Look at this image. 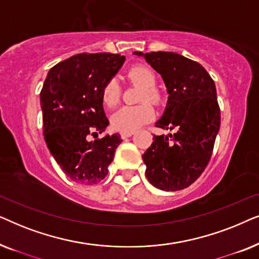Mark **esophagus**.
Instances as JSON below:
<instances>
[{"label": "esophagus", "instance_id": "1", "mask_svg": "<svg viewBox=\"0 0 259 259\" xmlns=\"http://www.w3.org/2000/svg\"><path fill=\"white\" fill-rule=\"evenodd\" d=\"M134 134V132H121L120 133V137H121V139H127V138L132 137Z\"/></svg>", "mask_w": 259, "mask_h": 259}]
</instances>
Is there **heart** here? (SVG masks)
I'll list each match as a JSON object with an SVG mask.
<instances>
[{
    "label": "heart",
    "mask_w": 259,
    "mask_h": 259,
    "mask_svg": "<svg viewBox=\"0 0 259 259\" xmlns=\"http://www.w3.org/2000/svg\"><path fill=\"white\" fill-rule=\"evenodd\" d=\"M126 79L130 83L141 88L138 97V106H127L119 109L111 118V125L118 132H134L141 126L152 121L155 113L152 105L159 106L164 100L161 92L155 87L157 75L151 67L134 65L128 69ZM121 100V87L115 79L106 81L101 90V101L107 109H113Z\"/></svg>",
    "instance_id": "1"
}]
</instances>
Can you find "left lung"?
Listing matches in <instances>:
<instances>
[{
    "label": "left lung",
    "instance_id": "8db88e82",
    "mask_svg": "<svg viewBox=\"0 0 259 259\" xmlns=\"http://www.w3.org/2000/svg\"><path fill=\"white\" fill-rule=\"evenodd\" d=\"M161 74L169 93L162 118L155 126L177 133L154 136L143 155L146 177L164 191H179L199 178L210 161L221 127V108L213 80L203 66L172 52L143 54Z\"/></svg>",
    "mask_w": 259,
    "mask_h": 259
}]
</instances>
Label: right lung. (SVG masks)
<instances>
[{"label":"right lung","mask_w":259,"mask_h":259,"mask_svg":"<svg viewBox=\"0 0 259 259\" xmlns=\"http://www.w3.org/2000/svg\"><path fill=\"white\" fill-rule=\"evenodd\" d=\"M125 61L111 53H81L48 72L40 99L46 144L62 171L73 182L94 185L107 176L119 134L98 137L108 125L101 90Z\"/></svg>","instance_id":"obj_1"}]
</instances>
